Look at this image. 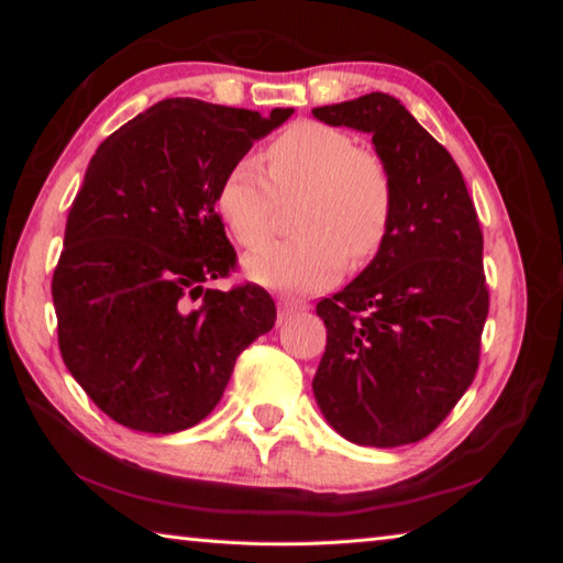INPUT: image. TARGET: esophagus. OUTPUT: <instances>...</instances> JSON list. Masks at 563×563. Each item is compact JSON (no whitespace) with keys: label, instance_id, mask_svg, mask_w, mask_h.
<instances>
[{"label":"esophagus","instance_id":"esophagus-1","mask_svg":"<svg viewBox=\"0 0 563 563\" xmlns=\"http://www.w3.org/2000/svg\"><path fill=\"white\" fill-rule=\"evenodd\" d=\"M308 308V305H305V300H298V298H280L278 300V310H280V316L285 318V316H290V312H298V310H305Z\"/></svg>","mask_w":563,"mask_h":563}]
</instances>
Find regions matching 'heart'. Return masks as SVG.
I'll return each mask as SVG.
<instances>
[{
  "label": "heart",
  "instance_id": "obj_1",
  "mask_svg": "<svg viewBox=\"0 0 563 563\" xmlns=\"http://www.w3.org/2000/svg\"><path fill=\"white\" fill-rule=\"evenodd\" d=\"M268 174L238 158L218 186V213L245 247L273 233L280 201L300 198L292 241L247 255L245 271L273 290L308 292L340 278L350 258L365 265L383 251L395 216V180L385 158L347 131L300 121L265 151Z\"/></svg>",
  "mask_w": 563,
  "mask_h": 563
}]
</instances>
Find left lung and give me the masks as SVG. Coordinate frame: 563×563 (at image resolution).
I'll return each mask as SVG.
<instances>
[{
  "label": "left lung",
  "instance_id": "1",
  "mask_svg": "<svg viewBox=\"0 0 563 563\" xmlns=\"http://www.w3.org/2000/svg\"><path fill=\"white\" fill-rule=\"evenodd\" d=\"M312 113L373 133L395 180L383 251L318 302L328 345L312 393L345 440L412 444L444 422L479 367L489 312L479 218L450 151L395 97L373 91Z\"/></svg>",
  "mask_w": 563,
  "mask_h": 563
}]
</instances>
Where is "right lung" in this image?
I'll return each mask as SVG.
<instances>
[{
  "label": "right lung",
  "mask_w": 563,
  "mask_h": 563,
  "mask_svg": "<svg viewBox=\"0 0 563 563\" xmlns=\"http://www.w3.org/2000/svg\"><path fill=\"white\" fill-rule=\"evenodd\" d=\"M290 113L166 99L93 154L52 298L64 365L113 422L154 434L198 424L238 355L273 328L261 285H203L238 263L216 213L225 170Z\"/></svg>",
  "instance_id": "1"
}]
</instances>
